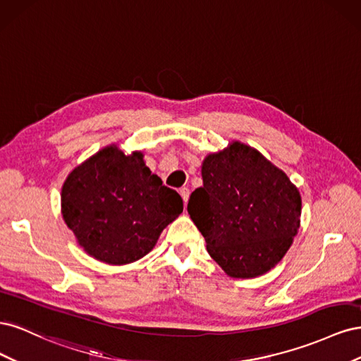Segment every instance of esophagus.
<instances>
[{"label":"esophagus","mask_w":361,"mask_h":361,"mask_svg":"<svg viewBox=\"0 0 361 361\" xmlns=\"http://www.w3.org/2000/svg\"><path fill=\"white\" fill-rule=\"evenodd\" d=\"M179 194H180V197H182V200H183V204H187V203H188V199H190V190L183 187V188L179 190Z\"/></svg>","instance_id":"esophagus-1"}]
</instances>
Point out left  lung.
<instances>
[{"label":"left lung","mask_w":361,"mask_h":361,"mask_svg":"<svg viewBox=\"0 0 361 361\" xmlns=\"http://www.w3.org/2000/svg\"><path fill=\"white\" fill-rule=\"evenodd\" d=\"M202 179L187 209L207 253L228 277L264 276L298 233V188L257 149L236 140L206 155Z\"/></svg>","instance_id":"1"}]
</instances>
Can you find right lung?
I'll return each mask as SVG.
<instances>
[{"mask_svg":"<svg viewBox=\"0 0 361 361\" xmlns=\"http://www.w3.org/2000/svg\"><path fill=\"white\" fill-rule=\"evenodd\" d=\"M183 211L180 195L162 185L143 152L116 143L76 166L61 187V215L89 256L128 265L155 247Z\"/></svg>","mask_w":361,"mask_h":361,"instance_id":"add662e5","label":"right lung"}]
</instances>
